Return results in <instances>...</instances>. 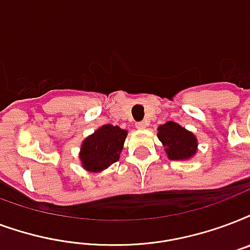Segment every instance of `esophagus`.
I'll return each mask as SVG.
<instances>
[{"label": "esophagus", "instance_id": "34e87169", "mask_svg": "<svg viewBox=\"0 0 250 250\" xmlns=\"http://www.w3.org/2000/svg\"><path fill=\"white\" fill-rule=\"evenodd\" d=\"M146 127V122H138V123H136V128H139V129H144Z\"/></svg>", "mask_w": 250, "mask_h": 250}]
</instances>
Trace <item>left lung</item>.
<instances>
[{"label": "left lung", "mask_w": 250, "mask_h": 250, "mask_svg": "<svg viewBox=\"0 0 250 250\" xmlns=\"http://www.w3.org/2000/svg\"><path fill=\"white\" fill-rule=\"evenodd\" d=\"M159 139L165 146V152L170 160H188L197 152L195 136L174 122H167L160 125Z\"/></svg>", "instance_id": "8db88e82"}]
</instances>
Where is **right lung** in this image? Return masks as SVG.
<instances>
[{"label":"right lung","instance_id":"1","mask_svg":"<svg viewBox=\"0 0 250 250\" xmlns=\"http://www.w3.org/2000/svg\"><path fill=\"white\" fill-rule=\"evenodd\" d=\"M127 131L118 125H104L83 140L80 160L86 170L101 171L119 160Z\"/></svg>","mask_w":250,"mask_h":250}]
</instances>
